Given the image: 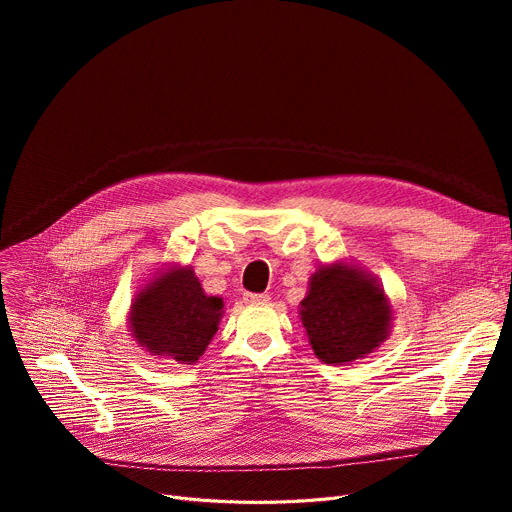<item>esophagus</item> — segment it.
<instances>
[{"label":"esophagus","mask_w":512,"mask_h":512,"mask_svg":"<svg viewBox=\"0 0 512 512\" xmlns=\"http://www.w3.org/2000/svg\"><path fill=\"white\" fill-rule=\"evenodd\" d=\"M245 299L247 303H267L270 301V294H265V292H245Z\"/></svg>","instance_id":"obj_1"}]
</instances>
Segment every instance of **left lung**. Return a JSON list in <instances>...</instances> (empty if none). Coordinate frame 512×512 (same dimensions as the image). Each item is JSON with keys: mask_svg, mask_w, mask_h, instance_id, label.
I'll return each mask as SVG.
<instances>
[{"mask_svg": "<svg viewBox=\"0 0 512 512\" xmlns=\"http://www.w3.org/2000/svg\"><path fill=\"white\" fill-rule=\"evenodd\" d=\"M301 319L315 355L340 365L365 357L386 340L392 311L375 280L336 263L311 276Z\"/></svg>", "mask_w": 512, "mask_h": 512, "instance_id": "obj_1", "label": "left lung"}]
</instances>
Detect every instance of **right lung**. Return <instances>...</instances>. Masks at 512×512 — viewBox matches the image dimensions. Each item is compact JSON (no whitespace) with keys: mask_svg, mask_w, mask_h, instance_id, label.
Returning <instances> with one entry per match:
<instances>
[{"mask_svg":"<svg viewBox=\"0 0 512 512\" xmlns=\"http://www.w3.org/2000/svg\"><path fill=\"white\" fill-rule=\"evenodd\" d=\"M222 299L207 297L191 267L151 282L130 309L134 338L159 357L193 365L218 332Z\"/></svg>","mask_w":512,"mask_h":512,"instance_id":"add662e5","label":"right lung"}]
</instances>
